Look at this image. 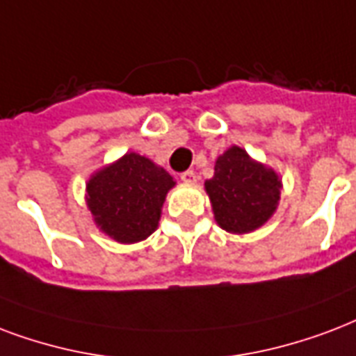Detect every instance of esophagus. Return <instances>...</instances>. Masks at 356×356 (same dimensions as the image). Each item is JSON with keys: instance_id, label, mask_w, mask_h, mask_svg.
<instances>
[{"instance_id": "obj_1", "label": "esophagus", "mask_w": 356, "mask_h": 356, "mask_svg": "<svg viewBox=\"0 0 356 356\" xmlns=\"http://www.w3.org/2000/svg\"><path fill=\"white\" fill-rule=\"evenodd\" d=\"M196 173L192 172V170H188V172H184V173H181V181H183V183H188V184H192V183H196Z\"/></svg>"}]
</instances>
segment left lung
Wrapping results in <instances>:
<instances>
[{
    "label": "left lung",
    "mask_w": 356,
    "mask_h": 356,
    "mask_svg": "<svg viewBox=\"0 0 356 356\" xmlns=\"http://www.w3.org/2000/svg\"><path fill=\"white\" fill-rule=\"evenodd\" d=\"M214 218L226 232L248 233L263 226L280 200V181L241 147L227 149L205 183Z\"/></svg>",
    "instance_id": "left-lung-1"
}]
</instances>
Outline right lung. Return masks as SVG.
<instances>
[{
	"mask_svg": "<svg viewBox=\"0 0 356 356\" xmlns=\"http://www.w3.org/2000/svg\"><path fill=\"white\" fill-rule=\"evenodd\" d=\"M173 179L145 156L124 154L88 183V205L97 226L119 243H138L156 229Z\"/></svg>",
	"mask_w": 356,
	"mask_h": 356,
	"instance_id": "add662e5",
	"label": "right lung"
}]
</instances>
